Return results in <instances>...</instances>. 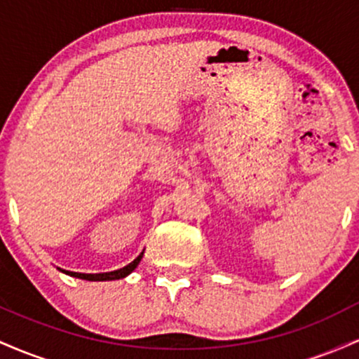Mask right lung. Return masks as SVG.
I'll use <instances>...</instances> for the list:
<instances>
[{"label":"right lung","mask_w":359,"mask_h":359,"mask_svg":"<svg viewBox=\"0 0 359 359\" xmlns=\"http://www.w3.org/2000/svg\"><path fill=\"white\" fill-rule=\"evenodd\" d=\"M143 253L138 255L137 259H133V262L130 263V265L123 266V269L119 270H114V271H108V273H77V271H67V270H62L64 273L71 275V277H77V278H82V280H90V282H104V280H119V278H125L126 275H130L131 271L138 266L140 259H142Z\"/></svg>","instance_id":"1"}]
</instances>
